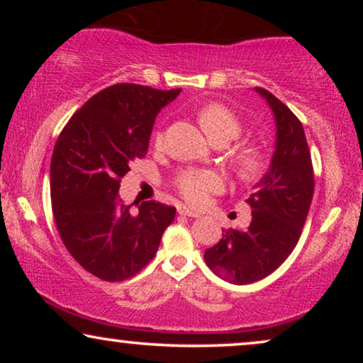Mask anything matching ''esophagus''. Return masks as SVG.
<instances>
[{"label":"esophagus","instance_id":"esophagus-1","mask_svg":"<svg viewBox=\"0 0 363 363\" xmlns=\"http://www.w3.org/2000/svg\"><path fill=\"white\" fill-rule=\"evenodd\" d=\"M178 215H182V216H190V218H196V216H200L198 215L196 211H193V210H188L186 206H178Z\"/></svg>","mask_w":363,"mask_h":363}]
</instances>
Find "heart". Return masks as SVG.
<instances>
[{
	"label": "heart",
	"mask_w": 363,
	"mask_h": 363,
	"mask_svg": "<svg viewBox=\"0 0 363 363\" xmlns=\"http://www.w3.org/2000/svg\"><path fill=\"white\" fill-rule=\"evenodd\" d=\"M198 121L211 142H226L240 137L242 123L233 111L218 102L206 104L198 112ZM261 155L256 148H246L238 155V170L242 177H252L259 172ZM221 188L220 177L211 172H188L178 178V190L191 205H203L210 193Z\"/></svg>",
	"instance_id": "obj_1"
}]
</instances>
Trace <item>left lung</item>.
<instances>
[{
  "label": "left lung",
  "mask_w": 363,
  "mask_h": 363,
  "mask_svg": "<svg viewBox=\"0 0 363 363\" xmlns=\"http://www.w3.org/2000/svg\"><path fill=\"white\" fill-rule=\"evenodd\" d=\"M255 91L276 122L274 153L264 177L247 198L251 225L228 230L205 251L210 269L231 284H251L269 276L299 241L314 195V172L306 133L294 113L266 89Z\"/></svg>",
  "instance_id": "obj_1"
}]
</instances>
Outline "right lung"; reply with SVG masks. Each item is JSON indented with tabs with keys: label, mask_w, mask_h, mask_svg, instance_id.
<instances>
[{
	"label": "right lung",
	"mask_w": 363,
	"mask_h": 363,
	"mask_svg": "<svg viewBox=\"0 0 363 363\" xmlns=\"http://www.w3.org/2000/svg\"><path fill=\"white\" fill-rule=\"evenodd\" d=\"M182 89L116 84L89 99L59 135L51 158V198L64 246L84 269L123 281L155 256L175 206L118 198L130 163L147 155L158 112Z\"/></svg>",
	"instance_id": "add662e5"
}]
</instances>
